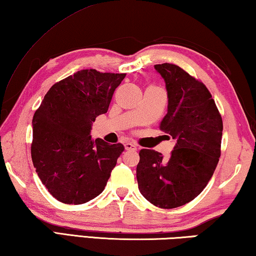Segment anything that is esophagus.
Listing matches in <instances>:
<instances>
[{
  "label": "esophagus",
  "mask_w": 256,
  "mask_h": 256,
  "mask_svg": "<svg viewBox=\"0 0 256 256\" xmlns=\"http://www.w3.org/2000/svg\"><path fill=\"white\" fill-rule=\"evenodd\" d=\"M124 146H125V149L128 150V151H136V146L132 144V142H126V144H124Z\"/></svg>",
  "instance_id": "34e87169"
}]
</instances>
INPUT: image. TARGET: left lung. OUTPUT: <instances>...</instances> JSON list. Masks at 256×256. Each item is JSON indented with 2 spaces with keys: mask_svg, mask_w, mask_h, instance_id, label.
Instances as JSON below:
<instances>
[{
  "mask_svg": "<svg viewBox=\"0 0 256 256\" xmlns=\"http://www.w3.org/2000/svg\"><path fill=\"white\" fill-rule=\"evenodd\" d=\"M166 84L167 114L160 130L175 140L170 158L142 149L136 180L154 206L172 209L194 200L214 175L222 154V118L209 90L178 66L156 64Z\"/></svg>",
  "mask_w": 256,
  "mask_h": 256,
  "instance_id": "8db88e82",
  "label": "left lung"
}]
</instances>
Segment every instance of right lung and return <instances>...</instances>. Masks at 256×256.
Segmentation results:
<instances>
[{
  "instance_id": "1",
  "label": "right lung",
  "mask_w": 256,
  "mask_h": 256,
  "mask_svg": "<svg viewBox=\"0 0 256 256\" xmlns=\"http://www.w3.org/2000/svg\"><path fill=\"white\" fill-rule=\"evenodd\" d=\"M125 73L81 70L56 82L32 118V159L42 183L56 200L82 204L100 194L122 144L92 140V124L105 114Z\"/></svg>"
}]
</instances>
